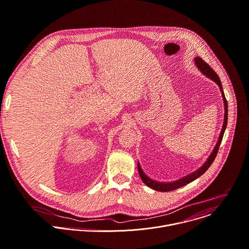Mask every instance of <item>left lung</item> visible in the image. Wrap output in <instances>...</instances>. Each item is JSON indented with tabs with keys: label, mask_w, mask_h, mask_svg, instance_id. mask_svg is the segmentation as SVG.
I'll list each match as a JSON object with an SVG mask.
<instances>
[{
	"label": "left lung",
	"mask_w": 249,
	"mask_h": 249,
	"mask_svg": "<svg viewBox=\"0 0 249 249\" xmlns=\"http://www.w3.org/2000/svg\"><path fill=\"white\" fill-rule=\"evenodd\" d=\"M194 60H195V63H196V67L199 70V71L203 75H206L208 78H210L213 81H214L218 85V87H219V90H220V92H221V96H222V99H223V105H224V119H223L222 128H221V131H220V134H219L218 140L216 142V145L214 146L212 154L209 156L208 160L205 163H203V165L199 169H197L196 171L191 173L190 175H188L186 177H183V178H178L177 180H174V182L162 183V182H157V180H154V179L150 178L143 172V170L141 169L140 163L138 162V172H139V175H140L142 180L144 182V184L146 186H148L149 188H151V189H153L155 191H158V192H171V191L177 190V189H178L180 187H184V186L190 184L191 182H193V180H195L196 178L200 177L202 174H205L206 171L210 168V166L213 164V162L215 159L217 151H218V148H219V145H220L222 137H223L225 128H227V125H228V101H227V99H225V96H224V93H223V89H222V85H221V82H220V79H219L218 75L214 72V71H213L212 67L206 61H203L200 57L196 56Z\"/></svg>",
	"instance_id": "left-lung-1"
}]
</instances>
